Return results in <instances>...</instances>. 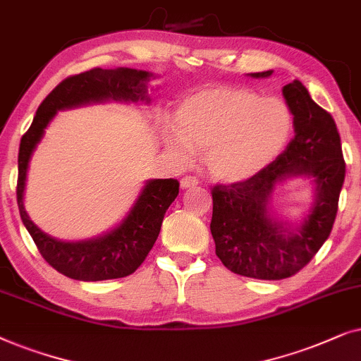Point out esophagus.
<instances>
[{"label":"esophagus","mask_w":361,"mask_h":361,"mask_svg":"<svg viewBox=\"0 0 361 361\" xmlns=\"http://www.w3.org/2000/svg\"><path fill=\"white\" fill-rule=\"evenodd\" d=\"M198 185V180L195 176H183L181 178V188H193V186Z\"/></svg>","instance_id":"esophagus-1"}]
</instances>
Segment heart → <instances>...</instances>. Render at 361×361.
Returning <instances> with one entry per match:
<instances>
[{
  "mask_svg": "<svg viewBox=\"0 0 361 361\" xmlns=\"http://www.w3.org/2000/svg\"><path fill=\"white\" fill-rule=\"evenodd\" d=\"M178 133L166 145L178 161L188 165L195 152H204L211 176L238 183L256 176L284 150L292 132V114L277 97H261L234 85L206 87L178 105Z\"/></svg>",
  "mask_w": 361,
  "mask_h": 361,
  "instance_id": "heart-1",
  "label": "heart"
}]
</instances>
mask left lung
<instances>
[{
	"label": "left lung",
	"mask_w": 361,
	"mask_h": 361,
	"mask_svg": "<svg viewBox=\"0 0 361 361\" xmlns=\"http://www.w3.org/2000/svg\"><path fill=\"white\" fill-rule=\"evenodd\" d=\"M272 71L252 77H269ZM295 137L267 168L249 180L211 186V234L216 256L238 276L281 281L305 267L330 236L345 180V160L337 125L317 105L300 80L282 89ZM294 174H310L317 183L314 208L295 231H287L267 216L277 183Z\"/></svg>",
	"instance_id": "left-lung-1"
}]
</instances>
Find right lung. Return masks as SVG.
I'll return each mask as SVG.
<instances>
[{
    "instance_id": "add662e5",
    "label": "right lung",
    "mask_w": 361,
    "mask_h": 361,
    "mask_svg": "<svg viewBox=\"0 0 361 361\" xmlns=\"http://www.w3.org/2000/svg\"><path fill=\"white\" fill-rule=\"evenodd\" d=\"M150 74L135 69H94L66 77L42 100L24 133L18 153L16 198L19 214L30 231L37 251L51 267L77 281H107L127 277L137 271L160 234L166 209L175 201L180 183L173 178L148 181L123 223L105 236L85 243H61L46 236L27 218L23 204L30 158L44 128L57 110L99 100H148L145 82Z\"/></svg>"
}]
</instances>
